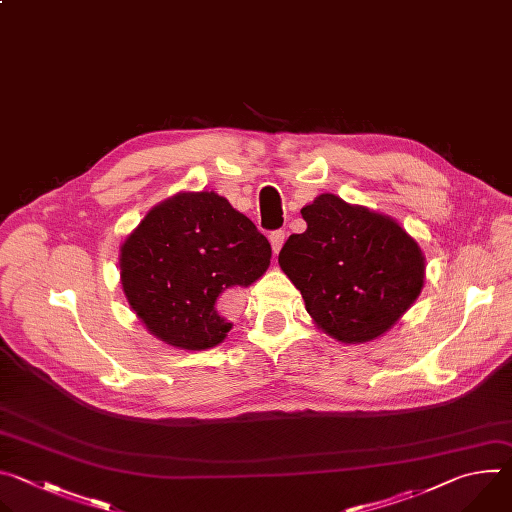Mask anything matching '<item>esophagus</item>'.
<instances>
[{"mask_svg":"<svg viewBox=\"0 0 512 512\" xmlns=\"http://www.w3.org/2000/svg\"><path fill=\"white\" fill-rule=\"evenodd\" d=\"M283 241H285V233H283V231H271V233H269V243H271L273 253H279Z\"/></svg>","mask_w":512,"mask_h":512,"instance_id":"esophagus-1","label":"esophagus"}]
</instances>
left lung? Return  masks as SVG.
I'll return each mask as SVG.
<instances>
[{
    "instance_id": "left-lung-1",
    "label": "left lung",
    "mask_w": 512,
    "mask_h": 512,
    "mask_svg": "<svg viewBox=\"0 0 512 512\" xmlns=\"http://www.w3.org/2000/svg\"><path fill=\"white\" fill-rule=\"evenodd\" d=\"M308 229L291 235L279 265L308 314L342 342L387 332L417 300L423 255L389 216L322 194L302 208Z\"/></svg>"
}]
</instances>
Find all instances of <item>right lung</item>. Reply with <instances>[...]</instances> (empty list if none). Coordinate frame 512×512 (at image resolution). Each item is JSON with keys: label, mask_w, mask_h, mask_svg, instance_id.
<instances>
[{"label": "right lung", "mask_w": 512, "mask_h": 512, "mask_svg": "<svg viewBox=\"0 0 512 512\" xmlns=\"http://www.w3.org/2000/svg\"><path fill=\"white\" fill-rule=\"evenodd\" d=\"M269 241L227 198L184 192L148 212L121 247L125 296L152 334L204 350L223 342L231 324L223 296L265 273Z\"/></svg>", "instance_id": "1"}]
</instances>
